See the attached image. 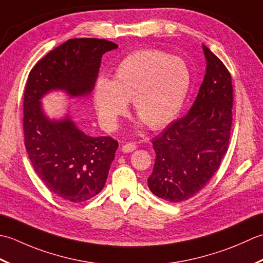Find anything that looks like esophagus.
I'll list each match as a JSON object with an SVG mask.
<instances>
[{
	"mask_svg": "<svg viewBox=\"0 0 263 263\" xmlns=\"http://www.w3.org/2000/svg\"><path fill=\"white\" fill-rule=\"evenodd\" d=\"M136 148H137V145L135 143H127V144H125V145H122L121 151L124 153H130Z\"/></svg>",
	"mask_w": 263,
	"mask_h": 263,
	"instance_id": "1",
	"label": "esophagus"
}]
</instances>
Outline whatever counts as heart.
Masks as SVG:
<instances>
[{
  "mask_svg": "<svg viewBox=\"0 0 263 263\" xmlns=\"http://www.w3.org/2000/svg\"><path fill=\"white\" fill-rule=\"evenodd\" d=\"M191 79L189 66L178 57L154 50L132 53L117 67L114 80H96L94 101L100 120L115 128L133 100L136 115L149 127L167 126L183 106Z\"/></svg>",
  "mask_w": 263,
  "mask_h": 263,
  "instance_id": "obj_1",
  "label": "heart"
}]
</instances>
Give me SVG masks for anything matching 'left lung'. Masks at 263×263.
Returning a JSON list of instances; mask_svg holds the SVG:
<instances>
[{"mask_svg":"<svg viewBox=\"0 0 263 263\" xmlns=\"http://www.w3.org/2000/svg\"><path fill=\"white\" fill-rule=\"evenodd\" d=\"M205 76L189 114L155 137V163L147 178L155 196L178 203L197 194L226 154L233 121L232 76L220 59L203 45Z\"/></svg>","mask_w":263,"mask_h":263,"instance_id":"1","label":"left lung"}]
</instances>
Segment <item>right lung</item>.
<instances>
[{
    "label": "right lung",
    "mask_w": 263,
    "mask_h": 263,
    "mask_svg": "<svg viewBox=\"0 0 263 263\" xmlns=\"http://www.w3.org/2000/svg\"><path fill=\"white\" fill-rule=\"evenodd\" d=\"M117 47L106 40H68L41 59L27 79L25 146L41 180L62 200L84 202L103 190L118 142L109 136L86 135L69 115L51 120L41 100L57 89L70 98L88 95L98 78L102 55Z\"/></svg>",
    "instance_id": "add662e5"
}]
</instances>
